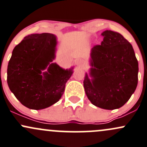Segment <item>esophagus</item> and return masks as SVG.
<instances>
[{
    "label": "esophagus",
    "mask_w": 147,
    "mask_h": 147,
    "mask_svg": "<svg viewBox=\"0 0 147 147\" xmlns=\"http://www.w3.org/2000/svg\"><path fill=\"white\" fill-rule=\"evenodd\" d=\"M76 63L79 67H84V62L82 60H77Z\"/></svg>",
    "instance_id": "34e87169"
}]
</instances>
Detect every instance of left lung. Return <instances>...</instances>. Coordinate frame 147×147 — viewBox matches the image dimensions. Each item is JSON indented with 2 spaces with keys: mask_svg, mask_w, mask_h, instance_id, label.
Here are the masks:
<instances>
[{
  "mask_svg": "<svg viewBox=\"0 0 147 147\" xmlns=\"http://www.w3.org/2000/svg\"><path fill=\"white\" fill-rule=\"evenodd\" d=\"M101 45L91 49L90 75L86 74L84 87L93 105L115 109L125 105L136 89L138 62L131 44L112 30L102 32Z\"/></svg>",
  "mask_w": 147,
  "mask_h": 147,
  "instance_id": "left-lung-1",
  "label": "left lung"
}]
</instances>
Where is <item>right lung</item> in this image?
I'll list each match as a JSON object with an SVG mask.
<instances>
[{"label":"right lung","instance_id":"right-lung-1","mask_svg":"<svg viewBox=\"0 0 147 147\" xmlns=\"http://www.w3.org/2000/svg\"><path fill=\"white\" fill-rule=\"evenodd\" d=\"M56 37L51 33L31 34L14 47L7 66V84L14 96L29 109H42L59 100L72 70L50 64L55 56Z\"/></svg>","mask_w":147,"mask_h":147}]
</instances>
